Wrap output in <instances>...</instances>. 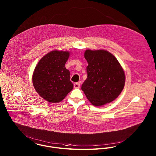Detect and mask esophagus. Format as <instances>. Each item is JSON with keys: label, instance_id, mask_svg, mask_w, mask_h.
<instances>
[{"label": "esophagus", "instance_id": "obj_1", "mask_svg": "<svg viewBox=\"0 0 156 156\" xmlns=\"http://www.w3.org/2000/svg\"><path fill=\"white\" fill-rule=\"evenodd\" d=\"M74 87L75 88H79L80 87V83H74Z\"/></svg>", "mask_w": 156, "mask_h": 156}]
</instances>
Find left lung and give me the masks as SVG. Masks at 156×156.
Returning <instances> with one entry per match:
<instances>
[{
	"label": "left lung",
	"instance_id": "8db88e82",
	"mask_svg": "<svg viewBox=\"0 0 156 156\" xmlns=\"http://www.w3.org/2000/svg\"><path fill=\"white\" fill-rule=\"evenodd\" d=\"M87 79L82 85L89 101L100 106L113 101L121 94L125 84V74L118 60L106 50H87Z\"/></svg>",
	"mask_w": 156,
	"mask_h": 156
}]
</instances>
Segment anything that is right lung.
<instances>
[{
    "label": "right lung",
    "mask_w": 156,
    "mask_h": 156,
    "mask_svg": "<svg viewBox=\"0 0 156 156\" xmlns=\"http://www.w3.org/2000/svg\"><path fill=\"white\" fill-rule=\"evenodd\" d=\"M69 55L68 51H50L39 61L35 68L32 76L34 87L47 101H61L73 88L69 71L65 66Z\"/></svg>",
    "instance_id": "obj_1"
}]
</instances>
